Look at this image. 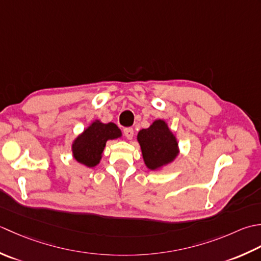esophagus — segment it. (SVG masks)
<instances>
[{"label": "esophagus", "instance_id": "34e87169", "mask_svg": "<svg viewBox=\"0 0 261 261\" xmlns=\"http://www.w3.org/2000/svg\"><path fill=\"white\" fill-rule=\"evenodd\" d=\"M124 135L126 136L127 140H132L133 136H134V129H133V128H125L124 129Z\"/></svg>", "mask_w": 261, "mask_h": 261}]
</instances>
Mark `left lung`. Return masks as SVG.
I'll use <instances>...</instances> for the list:
<instances>
[{
    "instance_id": "left-lung-1",
    "label": "left lung",
    "mask_w": 261,
    "mask_h": 261,
    "mask_svg": "<svg viewBox=\"0 0 261 261\" xmlns=\"http://www.w3.org/2000/svg\"><path fill=\"white\" fill-rule=\"evenodd\" d=\"M137 142L145 166L152 171H161L180 153L177 137L164 119H155L148 128L138 132Z\"/></svg>"
}]
</instances>
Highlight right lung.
I'll return each instance as SVG.
<instances>
[{"instance_id":"add662e5","label":"right lung","mask_w":261,"mask_h":261,"mask_svg":"<svg viewBox=\"0 0 261 261\" xmlns=\"http://www.w3.org/2000/svg\"><path fill=\"white\" fill-rule=\"evenodd\" d=\"M123 136L118 126L114 123L105 124L99 119L93 120L81 134L72 142V155L75 161L87 168L98 166L108 141Z\"/></svg>"}]
</instances>
